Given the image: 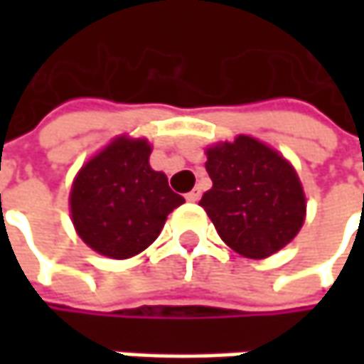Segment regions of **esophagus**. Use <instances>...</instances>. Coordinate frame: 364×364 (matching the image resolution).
I'll return each instance as SVG.
<instances>
[{
    "label": "esophagus",
    "instance_id": "obj_1",
    "mask_svg": "<svg viewBox=\"0 0 364 364\" xmlns=\"http://www.w3.org/2000/svg\"><path fill=\"white\" fill-rule=\"evenodd\" d=\"M186 200H188V203H198V200H200V188H194L192 192H188V194H186Z\"/></svg>",
    "mask_w": 364,
    "mask_h": 364
}]
</instances>
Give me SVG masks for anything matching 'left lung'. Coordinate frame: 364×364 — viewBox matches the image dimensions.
Returning <instances> with one entry per match:
<instances>
[{
	"label": "left lung",
	"instance_id": "1",
	"mask_svg": "<svg viewBox=\"0 0 364 364\" xmlns=\"http://www.w3.org/2000/svg\"><path fill=\"white\" fill-rule=\"evenodd\" d=\"M206 156L213 188L204 192L200 206L231 249L263 259L298 235L306 198L289 161L247 135L208 147Z\"/></svg>",
	"mask_w": 364,
	"mask_h": 364
}]
</instances>
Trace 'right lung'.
<instances>
[{
    "label": "right lung",
    "mask_w": 364,
    "mask_h": 364,
    "mask_svg": "<svg viewBox=\"0 0 364 364\" xmlns=\"http://www.w3.org/2000/svg\"><path fill=\"white\" fill-rule=\"evenodd\" d=\"M149 154L146 139L119 137L78 172L70 192L73 223L97 253L113 259L141 253L184 203L166 174L149 168Z\"/></svg>",
    "instance_id": "obj_1"
}]
</instances>
